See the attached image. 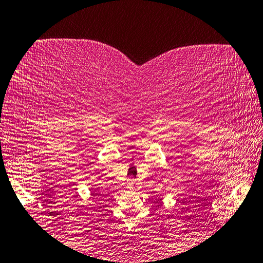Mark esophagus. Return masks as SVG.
<instances>
[{
  "label": "esophagus",
  "instance_id": "esophagus-1",
  "mask_svg": "<svg viewBox=\"0 0 263 263\" xmlns=\"http://www.w3.org/2000/svg\"><path fill=\"white\" fill-rule=\"evenodd\" d=\"M127 182H128V187L132 188L133 183H135V180H133V179H128V180H127Z\"/></svg>",
  "mask_w": 263,
  "mask_h": 263
}]
</instances>
